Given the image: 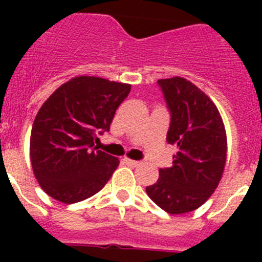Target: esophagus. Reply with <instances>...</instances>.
<instances>
[{
  "label": "esophagus",
  "mask_w": 262,
  "mask_h": 262,
  "mask_svg": "<svg viewBox=\"0 0 262 262\" xmlns=\"http://www.w3.org/2000/svg\"><path fill=\"white\" fill-rule=\"evenodd\" d=\"M124 163L129 166H138L139 164H140L139 161H136V160H131V159H124Z\"/></svg>",
  "instance_id": "esophagus-1"
}]
</instances>
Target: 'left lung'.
<instances>
[{
  "instance_id": "8db88e82",
  "label": "left lung",
  "mask_w": 262,
  "mask_h": 262,
  "mask_svg": "<svg viewBox=\"0 0 262 262\" xmlns=\"http://www.w3.org/2000/svg\"><path fill=\"white\" fill-rule=\"evenodd\" d=\"M170 113L166 142L177 147L173 166L145 187L148 196L169 214L194 211L221 181L227 159L223 120L211 99L182 77L157 81Z\"/></svg>"
}]
</instances>
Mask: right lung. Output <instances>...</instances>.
<instances>
[{"label": "right lung", "instance_id": "1", "mask_svg": "<svg viewBox=\"0 0 262 262\" xmlns=\"http://www.w3.org/2000/svg\"><path fill=\"white\" fill-rule=\"evenodd\" d=\"M131 85L94 76L62 84L36 114L30 157L41 189L62 203L80 202L98 193L119 160L98 151L94 139L110 129L115 111Z\"/></svg>", "mask_w": 262, "mask_h": 262}]
</instances>
